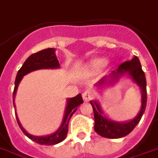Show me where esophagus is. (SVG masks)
Instances as JSON below:
<instances>
[{
    "label": "esophagus",
    "instance_id": "esophagus-1",
    "mask_svg": "<svg viewBox=\"0 0 158 158\" xmlns=\"http://www.w3.org/2000/svg\"><path fill=\"white\" fill-rule=\"evenodd\" d=\"M94 92L93 90H90L88 89L86 91H85L83 93V99L85 101H90L91 99H93L94 97Z\"/></svg>",
    "mask_w": 158,
    "mask_h": 158
}]
</instances>
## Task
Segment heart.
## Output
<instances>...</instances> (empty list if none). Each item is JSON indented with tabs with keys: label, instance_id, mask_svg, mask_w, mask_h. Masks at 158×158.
Masks as SVG:
<instances>
[{
	"label": "heart",
	"instance_id": "b5f03b06",
	"mask_svg": "<svg viewBox=\"0 0 158 158\" xmlns=\"http://www.w3.org/2000/svg\"><path fill=\"white\" fill-rule=\"evenodd\" d=\"M91 64H92L93 66H101V65L106 64V60H104V59H95L91 62Z\"/></svg>",
	"mask_w": 158,
	"mask_h": 158
}]
</instances>
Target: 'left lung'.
Instances as JSON below:
<instances>
[{
    "mask_svg": "<svg viewBox=\"0 0 158 158\" xmlns=\"http://www.w3.org/2000/svg\"><path fill=\"white\" fill-rule=\"evenodd\" d=\"M124 73H127L141 89V92H142L141 109L135 118H133L129 122L119 123V122L112 121L105 117L103 115V110L100 108V105L97 101L91 100L90 103L93 106V112H94V120H95L94 130L98 135H100L104 138H120L127 136L129 133L132 131L133 129L139 123L146 108V79H145V74L142 69L141 63L138 57L135 56L132 60L124 61V63L118 65V69L112 71L110 74V78L111 80L107 81V77H104L98 82V86H102L106 84L109 85V84L114 83V81L118 80L120 76L124 75Z\"/></svg>",
    "mask_w": 158,
    "mask_h": 158,
    "instance_id": "obj_1",
    "label": "left lung"
}]
</instances>
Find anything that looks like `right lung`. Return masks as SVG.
Wrapping results in <instances>:
<instances>
[{"label": "right lung", "instance_id": "1", "mask_svg": "<svg viewBox=\"0 0 158 158\" xmlns=\"http://www.w3.org/2000/svg\"><path fill=\"white\" fill-rule=\"evenodd\" d=\"M60 67V63L55 55V50L53 48H48L44 49L38 52L33 53L30 55L20 69L18 71L17 75H16L15 82V89H14V93H13V100H14V107H15V98L16 91L18 85L20 84V80L22 79L23 76L31 72L39 69H54V68H59ZM83 98L81 94L79 93L77 96L73 98H71L67 99V105L65 110V116L62 121L60 127L56 131L52 134L48 135V136H42V137H38V136H34L31 135L26 131L25 129L22 127V125L19 121V118L15 113L16 119L18 122V124L21 129L22 132L25 134L26 136L34 142L43 144V145H53L62 142L66 137L67 132H68V123L70 120L71 117L74 113L78 109V106H80L83 103Z\"/></svg>", "mask_w": 158, "mask_h": 158}]
</instances>
